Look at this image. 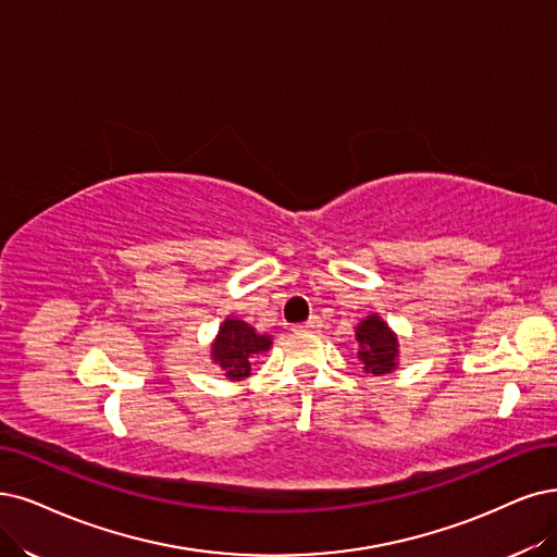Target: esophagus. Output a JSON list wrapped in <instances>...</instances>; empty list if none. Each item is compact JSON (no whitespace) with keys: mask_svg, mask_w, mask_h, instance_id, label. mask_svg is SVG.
Instances as JSON below:
<instances>
[{"mask_svg":"<svg viewBox=\"0 0 557 557\" xmlns=\"http://www.w3.org/2000/svg\"><path fill=\"white\" fill-rule=\"evenodd\" d=\"M319 327H321V319L314 314V317L307 319L305 323L294 325V331H310V333H314V331H319Z\"/></svg>","mask_w":557,"mask_h":557,"instance_id":"34e87169","label":"esophagus"}]
</instances>
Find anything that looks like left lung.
I'll return each mask as SVG.
<instances>
[{
  "instance_id": "obj_1",
  "label": "left lung",
  "mask_w": 557,
  "mask_h": 557,
  "mask_svg": "<svg viewBox=\"0 0 557 557\" xmlns=\"http://www.w3.org/2000/svg\"><path fill=\"white\" fill-rule=\"evenodd\" d=\"M356 339L360 344V364L367 374H387L397 367V337L389 331L387 323L376 314L367 317L356 331Z\"/></svg>"
}]
</instances>
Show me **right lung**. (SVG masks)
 Listing matches in <instances>:
<instances>
[{
	"instance_id": "obj_1",
	"label": "right lung",
	"mask_w": 557,
	"mask_h": 557,
	"mask_svg": "<svg viewBox=\"0 0 557 557\" xmlns=\"http://www.w3.org/2000/svg\"><path fill=\"white\" fill-rule=\"evenodd\" d=\"M271 348V337L259 335L252 325L238 319H226L213 344V360L224 367L226 379L240 381L250 376L252 358Z\"/></svg>"
}]
</instances>
